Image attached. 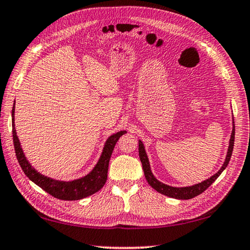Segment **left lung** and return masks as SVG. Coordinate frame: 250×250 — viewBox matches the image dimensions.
Returning <instances> with one entry per match:
<instances>
[{
    "instance_id": "left-lung-1",
    "label": "left lung",
    "mask_w": 250,
    "mask_h": 250,
    "mask_svg": "<svg viewBox=\"0 0 250 250\" xmlns=\"http://www.w3.org/2000/svg\"><path fill=\"white\" fill-rule=\"evenodd\" d=\"M234 139H235V126L233 125V130H232V135H230L227 158H225V161L223 163L222 167H221L219 171L214 174V175L209 177L208 180H206L199 184H196V185L187 186V187H173L169 185H166V184H163L160 181H158L152 174L151 168H150L149 159H148L147 153H146L144 144L141 143V140H139V146H138L139 147L138 148L139 158H140L141 163H143V168H144L146 180H147L148 184L153 188V189L160 192V194L166 195L167 197H171V198L182 199V200L194 198V197L202 194V192H204L207 188H208L211 184H212L216 180V178L221 175V173L224 171L225 167H228L230 157H232V152H233V148H234Z\"/></svg>"
}]
</instances>
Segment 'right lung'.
<instances>
[{
    "instance_id": "obj_1",
    "label": "right lung",
    "mask_w": 250,
    "mask_h": 250,
    "mask_svg": "<svg viewBox=\"0 0 250 250\" xmlns=\"http://www.w3.org/2000/svg\"><path fill=\"white\" fill-rule=\"evenodd\" d=\"M15 103L13 105L12 110V127H13V141L14 148H15L16 158L18 163L26 174V176L30 181L34 182L36 185L41 187L42 189L45 190L51 196L61 200H79L83 199L86 197L93 195L95 192L99 191L104 186L107 178V168H109L110 158L113 152V149L115 147V144L120 139L121 136L126 134V130H121L119 133L113 134L105 141L104 148L101 153V157L99 159L96 167L92 168V171L87 174L86 176L74 180L70 182L64 181H56L53 178L44 176L37 172L35 167L30 166V163L26 159L25 154L21 149V146L16 135L15 129Z\"/></svg>"
}]
</instances>
